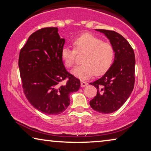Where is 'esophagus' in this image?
<instances>
[{
	"mask_svg": "<svg viewBox=\"0 0 151 151\" xmlns=\"http://www.w3.org/2000/svg\"><path fill=\"white\" fill-rule=\"evenodd\" d=\"M88 85V83L85 81H81V86L82 87H85Z\"/></svg>",
	"mask_w": 151,
	"mask_h": 151,
	"instance_id": "obj_1",
	"label": "esophagus"
}]
</instances>
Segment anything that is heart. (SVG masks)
<instances>
[{
    "mask_svg": "<svg viewBox=\"0 0 151 151\" xmlns=\"http://www.w3.org/2000/svg\"><path fill=\"white\" fill-rule=\"evenodd\" d=\"M74 49L64 47L61 58L65 65L71 68L75 64L77 54H83V64L76 67L71 73L82 80L88 79L95 73L99 76L105 73L112 65L115 55V47L109 42L90 34H84L73 41Z\"/></svg>",
    "mask_w": 151,
    "mask_h": 151,
    "instance_id": "obj_1",
    "label": "heart"
}]
</instances>
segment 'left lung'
Here are the masks:
<instances>
[{"instance_id":"left-lung-1","label":"left lung","mask_w":151,"mask_h":151,"mask_svg":"<svg viewBox=\"0 0 151 151\" xmlns=\"http://www.w3.org/2000/svg\"><path fill=\"white\" fill-rule=\"evenodd\" d=\"M103 33L114 46V62L98 80L90 83L97 89L96 96L90 101L94 111L108 114L124 105L134 89L135 82V55L133 48L124 37L117 32L96 29Z\"/></svg>"}]
</instances>
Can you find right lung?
Returning a JSON list of instances; mask_svg holds the SVG:
<instances>
[{"mask_svg": "<svg viewBox=\"0 0 151 151\" xmlns=\"http://www.w3.org/2000/svg\"><path fill=\"white\" fill-rule=\"evenodd\" d=\"M64 44L57 27H45L31 34L20 50L24 94L34 108L46 115L63 112L70 104L69 94L80 87V80L68 73L63 63Z\"/></svg>", "mask_w": 151, "mask_h": 151, "instance_id": "obj_1", "label": "right lung"}]
</instances>
